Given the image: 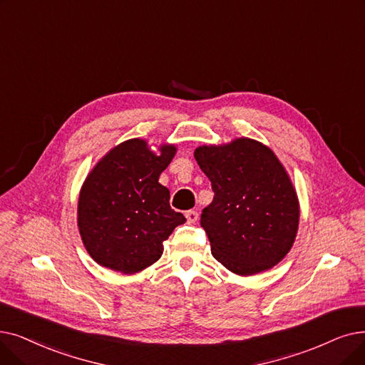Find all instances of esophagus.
I'll list each match as a JSON object with an SVG mask.
<instances>
[{"label":"esophagus","instance_id":"34e87169","mask_svg":"<svg viewBox=\"0 0 365 365\" xmlns=\"http://www.w3.org/2000/svg\"><path fill=\"white\" fill-rule=\"evenodd\" d=\"M185 216H186L189 224H195L197 219H198V213H197L195 210H187V212L185 213Z\"/></svg>","mask_w":365,"mask_h":365}]
</instances>
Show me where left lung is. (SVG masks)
Wrapping results in <instances>:
<instances>
[{
    "label": "left lung",
    "instance_id": "1",
    "mask_svg": "<svg viewBox=\"0 0 365 365\" xmlns=\"http://www.w3.org/2000/svg\"><path fill=\"white\" fill-rule=\"evenodd\" d=\"M194 155L215 192L200 220L212 255L240 276L274 267L292 247L299 217L295 189L276 155L250 138Z\"/></svg>",
    "mask_w": 365,
    "mask_h": 365
}]
</instances>
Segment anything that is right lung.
I'll return each mask as SVG.
<instances>
[{
  "label": "right lung",
  "instance_id": "add662e5",
  "mask_svg": "<svg viewBox=\"0 0 365 365\" xmlns=\"http://www.w3.org/2000/svg\"><path fill=\"white\" fill-rule=\"evenodd\" d=\"M176 148L161 155L134 138L110 150L86 178L78 197V230L100 265L133 274L160 259L163 242L185 216L170 207V191L158 179Z\"/></svg>",
  "mask_w": 365,
  "mask_h": 365
}]
</instances>
